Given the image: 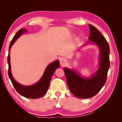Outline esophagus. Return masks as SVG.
Segmentation results:
<instances>
[{
  "label": "esophagus",
  "instance_id": "obj_1",
  "mask_svg": "<svg viewBox=\"0 0 122 122\" xmlns=\"http://www.w3.org/2000/svg\"><path fill=\"white\" fill-rule=\"evenodd\" d=\"M60 64L61 65H65V64L67 63V60L65 59H63V58H62L60 59Z\"/></svg>",
  "mask_w": 122,
  "mask_h": 122
}]
</instances>
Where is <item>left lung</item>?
Returning <instances> with one entry per match:
<instances>
[{
    "label": "left lung",
    "instance_id": "8db88e82",
    "mask_svg": "<svg viewBox=\"0 0 122 122\" xmlns=\"http://www.w3.org/2000/svg\"><path fill=\"white\" fill-rule=\"evenodd\" d=\"M90 36L87 43L92 42L98 46L100 51V67L89 78L82 77L75 71L65 68L64 72L69 90L80 98H89L98 93L106 83L110 67V48L108 42L95 27L89 25Z\"/></svg>",
    "mask_w": 122,
    "mask_h": 122
}]
</instances>
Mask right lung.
Segmentation results:
<instances>
[{
	"label": "right lung",
	"instance_id": "right-lung-1",
	"mask_svg": "<svg viewBox=\"0 0 122 122\" xmlns=\"http://www.w3.org/2000/svg\"><path fill=\"white\" fill-rule=\"evenodd\" d=\"M25 32H26V29H20L14 36L13 38L12 39L11 41V43H10L9 46V53L7 57V62L8 64H9L8 74H9V78L11 80L14 88L20 95L28 98H38L44 96L48 90L51 76L53 75L55 70L60 67L59 61V60H56L49 64L45 69L44 75L41 78L40 81H39L33 85L25 86L21 85V84L18 83L17 82H16L11 74L10 51L12 46L15 42L16 39L19 38L21 36V34Z\"/></svg>",
	"mask_w": 122,
	"mask_h": 122
}]
</instances>
